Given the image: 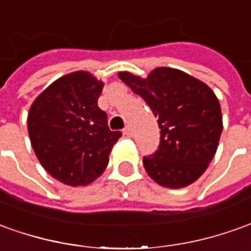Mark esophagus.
Wrapping results in <instances>:
<instances>
[{"label":"esophagus","mask_w":251,"mask_h":251,"mask_svg":"<svg viewBox=\"0 0 251 251\" xmlns=\"http://www.w3.org/2000/svg\"><path fill=\"white\" fill-rule=\"evenodd\" d=\"M123 134L129 138V136H132V129L129 128V127H126V128L123 129Z\"/></svg>","instance_id":"obj_1"}]
</instances>
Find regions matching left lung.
<instances>
[{"label": "left lung", "mask_w": 251, "mask_h": 251, "mask_svg": "<svg viewBox=\"0 0 251 251\" xmlns=\"http://www.w3.org/2000/svg\"><path fill=\"white\" fill-rule=\"evenodd\" d=\"M158 117L160 146L143 157L148 175L162 187L181 188L200 179L213 160L223 131L220 102L208 84L186 72L158 67L141 77L119 72Z\"/></svg>", "instance_id": "1"}]
</instances>
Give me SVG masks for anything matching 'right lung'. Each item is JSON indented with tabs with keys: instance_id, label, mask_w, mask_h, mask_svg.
Segmentation results:
<instances>
[{
	"instance_id": "right-lung-1",
	"label": "right lung",
	"mask_w": 251,
	"mask_h": 251,
	"mask_svg": "<svg viewBox=\"0 0 251 251\" xmlns=\"http://www.w3.org/2000/svg\"><path fill=\"white\" fill-rule=\"evenodd\" d=\"M103 82L87 71L58 77L32 102L31 146L43 168L67 186H87L102 175L120 131H110L98 108Z\"/></svg>"
}]
</instances>
